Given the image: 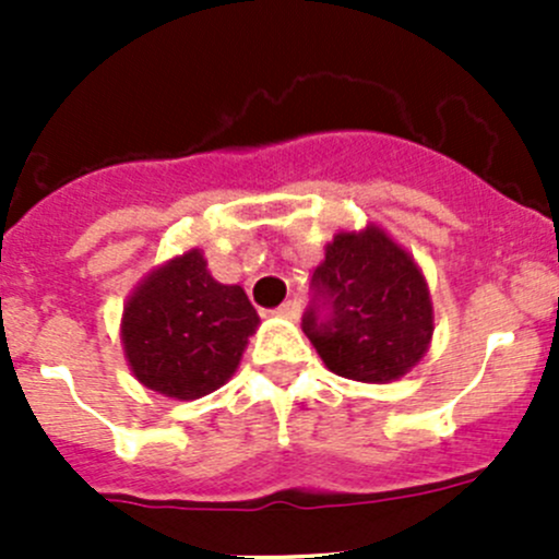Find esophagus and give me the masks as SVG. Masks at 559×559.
Returning a JSON list of instances; mask_svg holds the SVG:
<instances>
[{"instance_id":"esophagus-1","label":"esophagus","mask_w":559,"mask_h":559,"mask_svg":"<svg viewBox=\"0 0 559 559\" xmlns=\"http://www.w3.org/2000/svg\"><path fill=\"white\" fill-rule=\"evenodd\" d=\"M273 316H278V319H289V321H295L297 316H300V302H297V300H286L284 306L275 308Z\"/></svg>"}]
</instances>
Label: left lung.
I'll return each mask as SVG.
<instances>
[{"label": "left lung", "mask_w": 559, "mask_h": 559, "mask_svg": "<svg viewBox=\"0 0 559 559\" xmlns=\"http://www.w3.org/2000/svg\"><path fill=\"white\" fill-rule=\"evenodd\" d=\"M302 332L332 373L386 384L432 337V306L414 259L381 229L337 233L311 278Z\"/></svg>", "instance_id": "8db88e82"}]
</instances>
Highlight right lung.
Wrapping results in <instances>:
<instances>
[{"mask_svg": "<svg viewBox=\"0 0 559 559\" xmlns=\"http://www.w3.org/2000/svg\"><path fill=\"white\" fill-rule=\"evenodd\" d=\"M259 316L240 286L189 251L143 281L123 308V352L140 384L175 400L213 392L240 365Z\"/></svg>", "mask_w": 559, "mask_h": 559, "instance_id": "1", "label": "right lung"}]
</instances>
